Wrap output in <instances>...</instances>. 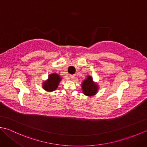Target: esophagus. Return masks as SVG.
<instances>
[{"label": "esophagus", "instance_id": "1", "mask_svg": "<svg viewBox=\"0 0 147 147\" xmlns=\"http://www.w3.org/2000/svg\"><path fill=\"white\" fill-rule=\"evenodd\" d=\"M69 77L71 78V79H74V78H75V75H74V74H70Z\"/></svg>", "mask_w": 147, "mask_h": 147}]
</instances>
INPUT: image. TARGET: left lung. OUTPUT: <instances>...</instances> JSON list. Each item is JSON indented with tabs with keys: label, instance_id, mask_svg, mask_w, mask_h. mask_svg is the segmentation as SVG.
Segmentation results:
<instances>
[{
	"label": "left lung",
	"instance_id": "obj_1",
	"mask_svg": "<svg viewBox=\"0 0 147 147\" xmlns=\"http://www.w3.org/2000/svg\"><path fill=\"white\" fill-rule=\"evenodd\" d=\"M82 90L84 94L87 96L95 95L98 90L97 85L93 83L92 76H87L82 83Z\"/></svg>",
	"mask_w": 147,
	"mask_h": 147
}]
</instances>
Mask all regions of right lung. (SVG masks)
<instances>
[{"instance_id":"obj_1","label":"right lung","mask_w":147,"mask_h":147,"mask_svg":"<svg viewBox=\"0 0 147 147\" xmlns=\"http://www.w3.org/2000/svg\"><path fill=\"white\" fill-rule=\"evenodd\" d=\"M61 78L56 73L50 74L49 79L44 82L43 84V88L47 92L54 91L57 88L59 82H61Z\"/></svg>"}]
</instances>
